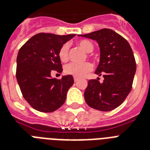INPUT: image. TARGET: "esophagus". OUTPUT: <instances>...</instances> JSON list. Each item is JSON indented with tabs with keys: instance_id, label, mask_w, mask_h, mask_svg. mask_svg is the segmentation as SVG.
Here are the masks:
<instances>
[{
	"instance_id": "obj_1",
	"label": "esophagus",
	"mask_w": 150,
	"mask_h": 150,
	"mask_svg": "<svg viewBox=\"0 0 150 150\" xmlns=\"http://www.w3.org/2000/svg\"><path fill=\"white\" fill-rule=\"evenodd\" d=\"M74 81H75V82H77L78 80H79V78L76 77V76H74Z\"/></svg>"
}]
</instances>
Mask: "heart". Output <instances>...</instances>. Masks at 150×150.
I'll list each match as a JSON object with an SVG mask.
<instances>
[{
  "label": "heart",
  "mask_w": 150,
  "mask_h": 150,
  "mask_svg": "<svg viewBox=\"0 0 150 150\" xmlns=\"http://www.w3.org/2000/svg\"><path fill=\"white\" fill-rule=\"evenodd\" d=\"M78 45L86 53H90L93 50V45L89 40H80L78 42ZM58 55L61 61H67L68 60V55H69V44H64L62 46L59 50ZM91 70H92V65L89 62H85L83 64L70 63L64 68V71L67 74L73 75L76 77L84 76Z\"/></svg>",
  "instance_id": "heart-1"
}]
</instances>
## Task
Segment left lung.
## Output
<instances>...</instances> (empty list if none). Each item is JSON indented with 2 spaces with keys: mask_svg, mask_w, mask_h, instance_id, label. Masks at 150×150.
Instances as JSON below:
<instances>
[{
  "mask_svg": "<svg viewBox=\"0 0 150 150\" xmlns=\"http://www.w3.org/2000/svg\"><path fill=\"white\" fill-rule=\"evenodd\" d=\"M79 37L96 40L100 47V63L95 74L103 75V82L90 80L84 92L89 106L110 111L127 98L137 70L133 52L127 40L111 29H102Z\"/></svg>",
  "mask_w": 150,
  "mask_h": 150,
  "instance_id": "1",
  "label": "left lung"
}]
</instances>
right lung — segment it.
<instances>
[{
    "instance_id": "add662e5",
    "label": "right lung",
    "mask_w": 150,
    "mask_h": 150,
    "mask_svg": "<svg viewBox=\"0 0 150 150\" xmlns=\"http://www.w3.org/2000/svg\"><path fill=\"white\" fill-rule=\"evenodd\" d=\"M74 36L40 33L20 49L16 77L23 98L36 110L54 112L65 102L67 93L74 84V77L66 75L57 80L50 74L52 70L62 73L58 53Z\"/></svg>"
}]
</instances>
